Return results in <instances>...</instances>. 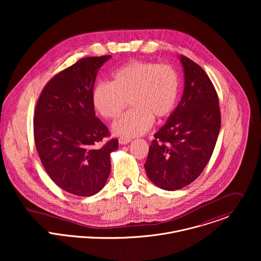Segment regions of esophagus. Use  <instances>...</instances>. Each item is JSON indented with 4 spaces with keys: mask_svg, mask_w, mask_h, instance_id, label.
I'll use <instances>...</instances> for the list:
<instances>
[{
    "mask_svg": "<svg viewBox=\"0 0 261 261\" xmlns=\"http://www.w3.org/2000/svg\"><path fill=\"white\" fill-rule=\"evenodd\" d=\"M130 141H132V140H129V139H124V138H120V139L118 140V142H119L120 145H127V144L130 143Z\"/></svg>",
    "mask_w": 261,
    "mask_h": 261,
    "instance_id": "34e87169",
    "label": "esophagus"
}]
</instances>
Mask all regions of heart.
<instances>
[{
	"label": "heart",
	"instance_id": "heart-1",
	"mask_svg": "<svg viewBox=\"0 0 261 261\" xmlns=\"http://www.w3.org/2000/svg\"><path fill=\"white\" fill-rule=\"evenodd\" d=\"M179 76L170 65L130 61L112 75V83L100 82L92 92L95 110L107 119L117 118L129 101L132 110L112 125L117 137L130 139L146 134L152 117L161 120L176 107Z\"/></svg>",
	"mask_w": 261,
	"mask_h": 261
}]
</instances>
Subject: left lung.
I'll use <instances>...</instances> for the list:
<instances>
[{
    "label": "left lung",
    "mask_w": 261,
    "mask_h": 261,
    "mask_svg": "<svg viewBox=\"0 0 261 261\" xmlns=\"http://www.w3.org/2000/svg\"><path fill=\"white\" fill-rule=\"evenodd\" d=\"M183 96L153 135L145 169L150 182L175 191L195 181L208 164L221 126L216 90L206 72L185 56Z\"/></svg>",
    "instance_id": "left-lung-1"
}]
</instances>
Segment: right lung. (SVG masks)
<instances>
[{
  "label": "right lung",
  "instance_id": "obj_1",
  "mask_svg": "<svg viewBox=\"0 0 261 261\" xmlns=\"http://www.w3.org/2000/svg\"><path fill=\"white\" fill-rule=\"evenodd\" d=\"M112 56L87 57L55 75L38 99L34 139L40 160L51 180L62 190L86 197L106 186L113 139L98 147L110 132L96 117L93 86L100 67Z\"/></svg>",
  "mask_w": 261,
  "mask_h": 261
}]
</instances>
